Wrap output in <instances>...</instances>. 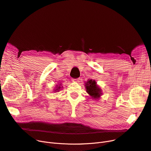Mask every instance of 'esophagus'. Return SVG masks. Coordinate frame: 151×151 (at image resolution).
<instances>
[{
	"label": "esophagus",
	"instance_id": "obj_1",
	"mask_svg": "<svg viewBox=\"0 0 151 151\" xmlns=\"http://www.w3.org/2000/svg\"><path fill=\"white\" fill-rule=\"evenodd\" d=\"M80 78H77V79H73V80H72V81H73V82H76V83H78V82H80Z\"/></svg>",
	"mask_w": 151,
	"mask_h": 151
}]
</instances>
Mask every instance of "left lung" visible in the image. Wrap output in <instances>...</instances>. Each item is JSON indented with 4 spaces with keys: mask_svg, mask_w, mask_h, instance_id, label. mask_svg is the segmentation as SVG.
I'll use <instances>...</instances> for the list:
<instances>
[{
    "mask_svg": "<svg viewBox=\"0 0 151 151\" xmlns=\"http://www.w3.org/2000/svg\"><path fill=\"white\" fill-rule=\"evenodd\" d=\"M86 92L90 97L95 100H97L102 96V91L101 88L97 85V82L93 80H88L85 83Z\"/></svg>",
    "mask_w": 151,
    "mask_h": 151,
    "instance_id": "1",
    "label": "left lung"
}]
</instances>
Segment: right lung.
<instances>
[{
    "label": "right lung",
    "mask_w": 151,
    "mask_h": 151,
    "mask_svg": "<svg viewBox=\"0 0 151 151\" xmlns=\"http://www.w3.org/2000/svg\"><path fill=\"white\" fill-rule=\"evenodd\" d=\"M63 88L61 84H59V85H57L55 87V89H54L53 92H59V90H60V89H62Z\"/></svg>",
    "instance_id": "add662e5"
}]
</instances>
